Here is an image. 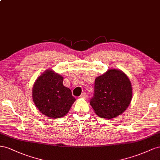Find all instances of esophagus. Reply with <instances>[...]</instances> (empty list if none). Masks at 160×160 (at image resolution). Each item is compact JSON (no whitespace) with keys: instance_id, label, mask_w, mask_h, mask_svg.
<instances>
[{"instance_id":"1","label":"esophagus","mask_w":160,"mask_h":160,"mask_svg":"<svg viewBox=\"0 0 160 160\" xmlns=\"http://www.w3.org/2000/svg\"><path fill=\"white\" fill-rule=\"evenodd\" d=\"M80 98H87V94H86V92H83L82 94L80 96Z\"/></svg>"}]
</instances>
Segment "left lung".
Listing matches in <instances>:
<instances>
[{
  "instance_id": "obj_1",
  "label": "left lung",
  "mask_w": 160,
  "mask_h": 160,
  "mask_svg": "<svg viewBox=\"0 0 160 160\" xmlns=\"http://www.w3.org/2000/svg\"><path fill=\"white\" fill-rule=\"evenodd\" d=\"M132 89L127 74L119 69H109L96 78L90 105L98 117L107 119L115 118L129 106L133 97Z\"/></svg>"
}]
</instances>
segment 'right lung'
Returning <instances> with one entry per match:
<instances>
[{
  "instance_id": "1",
  "label": "right lung",
  "mask_w": 160,
  "mask_h": 160,
  "mask_svg": "<svg viewBox=\"0 0 160 160\" xmlns=\"http://www.w3.org/2000/svg\"><path fill=\"white\" fill-rule=\"evenodd\" d=\"M63 77L48 69L36 79L32 90L33 101L43 115L60 118L69 112L76 98L63 85Z\"/></svg>"
}]
</instances>
